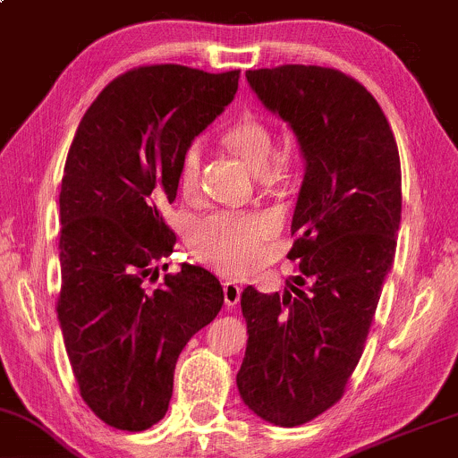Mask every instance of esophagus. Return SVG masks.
Returning <instances> with one entry per match:
<instances>
[{"label":"esophagus","instance_id":"34e87169","mask_svg":"<svg viewBox=\"0 0 458 458\" xmlns=\"http://www.w3.org/2000/svg\"><path fill=\"white\" fill-rule=\"evenodd\" d=\"M223 293H225V303H227L229 308L238 306L240 297H242V286L238 284V282H225Z\"/></svg>","mask_w":458,"mask_h":458}]
</instances>
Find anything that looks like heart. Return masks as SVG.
Here are the masks:
<instances>
[{
  "mask_svg": "<svg viewBox=\"0 0 458 458\" xmlns=\"http://www.w3.org/2000/svg\"><path fill=\"white\" fill-rule=\"evenodd\" d=\"M227 144L255 172H263L276 152L272 127L257 116H242L225 135ZM201 144L191 142L178 161L180 195L193 199L199 191ZM276 218L267 212L216 210L191 225L189 246L201 261L225 274H244L261 261L265 242L274 235Z\"/></svg>",
  "mask_w": 458,
  "mask_h": 458,
  "instance_id": "obj_1",
  "label": "heart"
}]
</instances>
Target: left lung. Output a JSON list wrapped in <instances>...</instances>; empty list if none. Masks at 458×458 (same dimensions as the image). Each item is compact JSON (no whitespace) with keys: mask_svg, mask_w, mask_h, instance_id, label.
<instances>
[{"mask_svg":"<svg viewBox=\"0 0 458 458\" xmlns=\"http://www.w3.org/2000/svg\"><path fill=\"white\" fill-rule=\"evenodd\" d=\"M246 78L295 131L306 176L286 255L299 263L297 286L242 293L248 346L238 388L257 416L297 427L340 402L363 354L394 261L402 163L374 95L344 72L278 65Z\"/></svg>","mask_w":458,"mask_h":458,"instance_id":"obj_1","label":"left lung"}]
</instances>
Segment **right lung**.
<instances>
[{"mask_svg":"<svg viewBox=\"0 0 458 458\" xmlns=\"http://www.w3.org/2000/svg\"><path fill=\"white\" fill-rule=\"evenodd\" d=\"M240 70L161 64L129 70L84 112L61 180V333L84 403L106 425L144 431L165 416L186 342L223 308V286L184 263L159 278L176 235L182 150L238 91Z\"/></svg>","mask_w":458,"mask_h":458,"instance_id":"add662e5","label":"right lung"}]
</instances>
